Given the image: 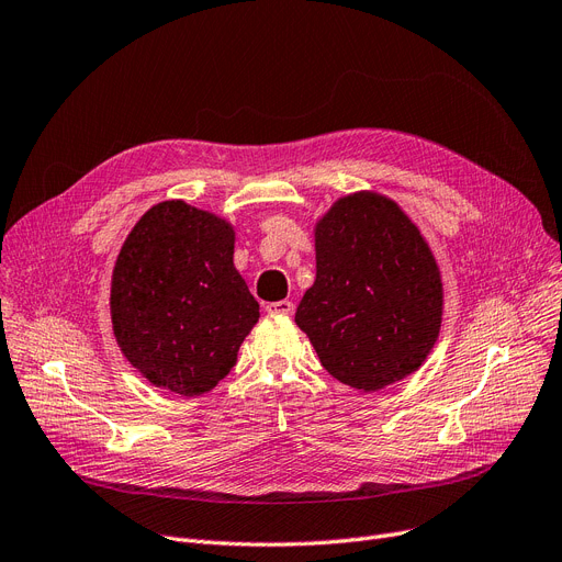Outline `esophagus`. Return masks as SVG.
Masks as SVG:
<instances>
[{
    "instance_id": "34e87169",
    "label": "esophagus",
    "mask_w": 562,
    "mask_h": 562,
    "mask_svg": "<svg viewBox=\"0 0 562 562\" xmlns=\"http://www.w3.org/2000/svg\"><path fill=\"white\" fill-rule=\"evenodd\" d=\"M267 311H270V313H281V315H292V311H295V304L288 302V300H281V302L267 304Z\"/></svg>"
}]
</instances>
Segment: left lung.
Listing matches in <instances>:
<instances>
[{"label":"left lung","mask_w":562,"mask_h":562,"mask_svg":"<svg viewBox=\"0 0 562 562\" xmlns=\"http://www.w3.org/2000/svg\"><path fill=\"white\" fill-rule=\"evenodd\" d=\"M441 313L437 260L395 201L357 192L315 224V281L295 323L331 378L359 391L405 380L435 347Z\"/></svg>","instance_id":"obj_1"}]
</instances>
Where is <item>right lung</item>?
Masks as SVG:
<instances>
[{
    "mask_svg": "<svg viewBox=\"0 0 562 562\" xmlns=\"http://www.w3.org/2000/svg\"><path fill=\"white\" fill-rule=\"evenodd\" d=\"M233 247L226 220L184 201L153 205L130 231L112 274V325L150 384L194 397L235 366L260 306Z\"/></svg>",
    "mask_w": 562,
    "mask_h": 562,
    "instance_id": "1",
    "label": "right lung"
}]
</instances>
